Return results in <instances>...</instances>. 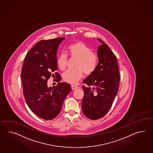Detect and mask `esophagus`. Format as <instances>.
<instances>
[{
  "label": "esophagus",
  "instance_id": "obj_1",
  "mask_svg": "<svg viewBox=\"0 0 153 153\" xmlns=\"http://www.w3.org/2000/svg\"><path fill=\"white\" fill-rule=\"evenodd\" d=\"M71 88H72V90H76L77 88H78V87L74 86V85H72V86H71Z\"/></svg>",
  "mask_w": 153,
  "mask_h": 153
}]
</instances>
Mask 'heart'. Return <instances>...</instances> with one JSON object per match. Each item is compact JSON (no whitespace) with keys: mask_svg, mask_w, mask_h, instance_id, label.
<instances>
[{"mask_svg":"<svg viewBox=\"0 0 153 153\" xmlns=\"http://www.w3.org/2000/svg\"><path fill=\"white\" fill-rule=\"evenodd\" d=\"M68 52L72 58H76L75 69L68 70L64 72L62 78L65 82L72 85L76 84L82 77L83 71L89 75L95 70L97 64V56L92 52L90 48L81 41L71 44L67 48ZM56 62L61 70H64L67 65V56L62 53L57 57Z\"/></svg>","mask_w":153,"mask_h":153,"instance_id":"heart-1","label":"heart"}]
</instances>
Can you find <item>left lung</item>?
<instances>
[{"mask_svg":"<svg viewBox=\"0 0 153 153\" xmlns=\"http://www.w3.org/2000/svg\"><path fill=\"white\" fill-rule=\"evenodd\" d=\"M98 40L102 44L97 50L98 63L95 70L83 80L87 86H82V112L92 120L107 113L118 93L120 81L116 56L104 41Z\"/></svg>","mask_w":153,"mask_h":153,"instance_id":"obj_1","label":"left lung"}]
</instances>
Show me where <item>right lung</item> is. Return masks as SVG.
<instances>
[{
  "mask_svg": "<svg viewBox=\"0 0 153 153\" xmlns=\"http://www.w3.org/2000/svg\"><path fill=\"white\" fill-rule=\"evenodd\" d=\"M65 37L37 42L27 53L21 73L23 94L30 110L39 117L51 120L58 116L63 101L71 91V85L59 82L55 72L56 86L48 87V80L57 70V51Z\"/></svg>",
  "mask_w": 153,
  "mask_h": 153,
  "instance_id": "right-lung-1",
  "label": "right lung"
}]
</instances>
